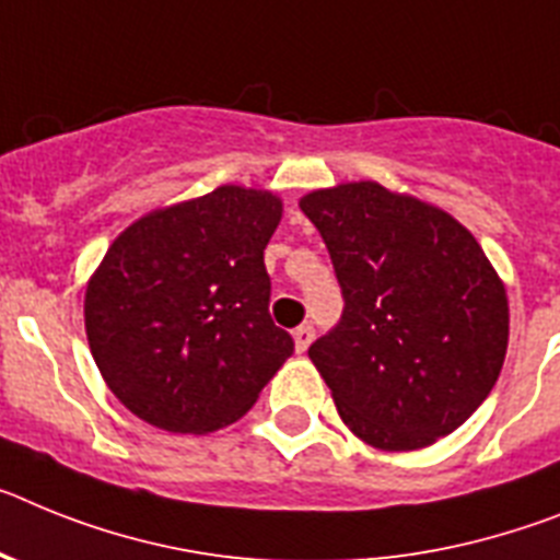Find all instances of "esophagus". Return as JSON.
<instances>
[{
    "label": "esophagus",
    "instance_id": "esophagus-1",
    "mask_svg": "<svg viewBox=\"0 0 560 560\" xmlns=\"http://www.w3.org/2000/svg\"><path fill=\"white\" fill-rule=\"evenodd\" d=\"M293 335H295V349H299V352H307V347L313 343V338H315L313 324H301Z\"/></svg>",
    "mask_w": 560,
    "mask_h": 560
}]
</instances>
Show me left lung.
I'll return each mask as SVG.
<instances>
[{
  "label": "left lung",
  "instance_id": "1",
  "mask_svg": "<svg viewBox=\"0 0 560 560\" xmlns=\"http://www.w3.org/2000/svg\"><path fill=\"white\" fill-rule=\"evenodd\" d=\"M343 293L310 347L340 420L383 451L425 448L482 406L508 352V293L451 213L381 183L301 197Z\"/></svg>",
  "mask_w": 560,
  "mask_h": 560
}]
</instances>
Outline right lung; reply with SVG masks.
Returning <instances> with one entry per match:
<instances>
[{
	"label": "right lung",
	"mask_w": 560,
	"mask_h": 560,
	"mask_svg": "<svg viewBox=\"0 0 560 560\" xmlns=\"http://www.w3.org/2000/svg\"><path fill=\"white\" fill-rule=\"evenodd\" d=\"M281 222L270 191L220 186L145 213L86 284L84 320L106 386L172 434L240 420L293 354L270 318L265 247Z\"/></svg>",
	"instance_id": "1"
}]
</instances>
